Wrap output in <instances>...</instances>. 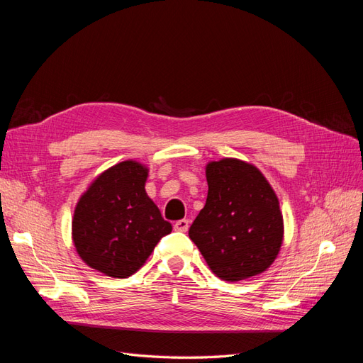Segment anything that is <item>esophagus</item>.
<instances>
[{
    "mask_svg": "<svg viewBox=\"0 0 363 363\" xmlns=\"http://www.w3.org/2000/svg\"><path fill=\"white\" fill-rule=\"evenodd\" d=\"M189 228V219H180V221H177L174 224V230H177V232H188Z\"/></svg>",
    "mask_w": 363,
    "mask_h": 363,
    "instance_id": "esophagus-1",
    "label": "esophagus"
}]
</instances>
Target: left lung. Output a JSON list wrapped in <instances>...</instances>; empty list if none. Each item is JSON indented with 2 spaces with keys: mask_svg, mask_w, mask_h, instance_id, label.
<instances>
[{
  "mask_svg": "<svg viewBox=\"0 0 363 363\" xmlns=\"http://www.w3.org/2000/svg\"><path fill=\"white\" fill-rule=\"evenodd\" d=\"M207 200L189 228L208 268L225 281L267 271L283 242L279 199L255 164L223 159L206 167Z\"/></svg>",
  "mask_w": 363,
  "mask_h": 363,
  "instance_id": "8db88e82",
  "label": "left lung"
}]
</instances>
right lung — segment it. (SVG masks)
<instances>
[{
	"mask_svg": "<svg viewBox=\"0 0 363 363\" xmlns=\"http://www.w3.org/2000/svg\"><path fill=\"white\" fill-rule=\"evenodd\" d=\"M147 177L144 164L121 162L98 175L75 206V250L86 265L108 277L135 274L172 230L145 192Z\"/></svg>",
	"mask_w": 363,
	"mask_h": 363,
	"instance_id": "1",
	"label": "right lung"
}]
</instances>
